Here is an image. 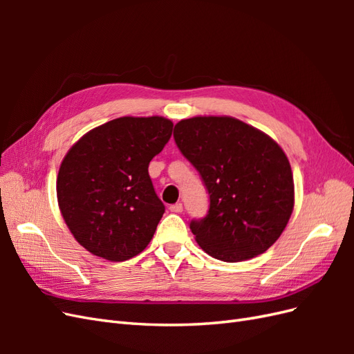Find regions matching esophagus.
Masks as SVG:
<instances>
[{
  "label": "esophagus",
  "instance_id": "esophagus-1",
  "mask_svg": "<svg viewBox=\"0 0 354 354\" xmlns=\"http://www.w3.org/2000/svg\"><path fill=\"white\" fill-rule=\"evenodd\" d=\"M169 211L171 212H181V211H183V203H181V202L173 203V205H169Z\"/></svg>",
  "mask_w": 354,
  "mask_h": 354
}]
</instances>
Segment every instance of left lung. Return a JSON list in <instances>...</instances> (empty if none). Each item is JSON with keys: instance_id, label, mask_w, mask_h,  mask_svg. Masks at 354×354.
Here are the masks:
<instances>
[{"instance_id": "left-lung-1", "label": "left lung", "mask_w": 354, "mask_h": 354, "mask_svg": "<svg viewBox=\"0 0 354 354\" xmlns=\"http://www.w3.org/2000/svg\"><path fill=\"white\" fill-rule=\"evenodd\" d=\"M174 140L209 195L207 216L190 221L201 248L227 263L269 250L294 209L292 171L282 147L232 116L181 120Z\"/></svg>"}]
</instances>
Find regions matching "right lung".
I'll list each match as a JSON object with an SVG mask.
<instances>
[{"mask_svg": "<svg viewBox=\"0 0 354 354\" xmlns=\"http://www.w3.org/2000/svg\"><path fill=\"white\" fill-rule=\"evenodd\" d=\"M171 133L167 118L122 116L93 128L69 149L59 169L57 201L85 250L125 261L151 242L165 207L147 168Z\"/></svg>", "mask_w": 354, "mask_h": 354, "instance_id": "add662e5", "label": "right lung"}]
</instances>
